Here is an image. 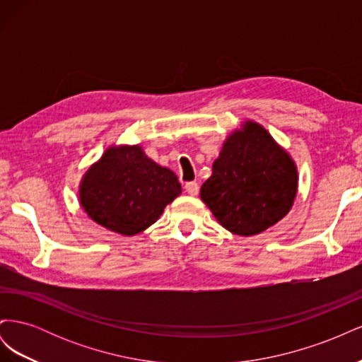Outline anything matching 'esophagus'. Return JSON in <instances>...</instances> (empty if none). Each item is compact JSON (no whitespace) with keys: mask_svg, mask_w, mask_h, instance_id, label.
I'll use <instances>...</instances> for the list:
<instances>
[{"mask_svg":"<svg viewBox=\"0 0 362 362\" xmlns=\"http://www.w3.org/2000/svg\"><path fill=\"white\" fill-rule=\"evenodd\" d=\"M184 189H185V192H187V193H189V194H192V196H196V194L199 193V185H198V182H196V181L185 182Z\"/></svg>","mask_w":362,"mask_h":362,"instance_id":"esophagus-1","label":"esophagus"}]
</instances>
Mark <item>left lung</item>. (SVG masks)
<instances>
[{"label": "left lung", "instance_id": "8db88e82", "mask_svg": "<svg viewBox=\"0 0 362 362\" xmlns=\"http://www.w3.org/2000/svg\"><path fill=\"white\" fill-rule=\"evenodd\" d=\"M298 192V170L290 156L257 122L226 139L201 199L217 222L237 235L266 231L286 216Z\"/></svg>", "mask_w": 362, "mask_h": 362}]
</instances>
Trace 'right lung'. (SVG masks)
<instances>
[{
  "instance_id": "right-lung-1",
  "label": "right lung",
  "mask_w": 362,
  "mask_h": 362,
  "mask_svg": "<svg viewBox=\"0 0 362 362\" xmlns=\"http://www.w3.org/2000/svg\"><path fill=\"white\" fill-rule=\"evenodd\" d=\"M180 193L177 175L148 158L140 146H112L86 172L80 201L98 225L134 235L154 223Z\"/></svg>"
}]
</instances>
